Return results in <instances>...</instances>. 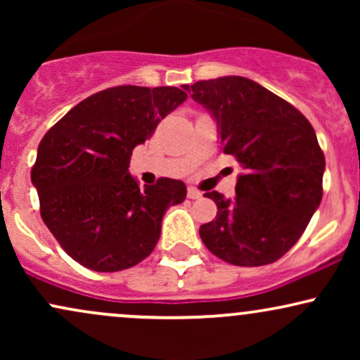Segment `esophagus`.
Returning a JSON list of instances; mask_svg holds the SVG:
<instances>
[{
  "mask_svg": "<svg viewBox=\"0 0 360 360\" xmlns=\"http://www.w3.org/2000/svg\"><path fill=\"white\" fill-rule=\"evenodd\" d=\"M188 198L189 200H201V198H203V193L201 191H198L196 188H188Z\"/></svg>",
  "mask_w": 360,
  "mask_h": 360,
  "instance_id": "34e87169",
  "label": "esophagus"
}]
</instances>
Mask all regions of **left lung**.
Masks as SVG:
<instances>
[{"label": "left lung", "mask_w": 360, "mask_h": 360, "mask_svg": "<svg viewBox=\"0 0 360 360\" xmlns=\"http://www.w3.org/2000/svg\"><path fill=\"white\" fill-rule=\"evenodd\" d=\"M184 89L212 113L223 152L243 167L233 200L205 194L218 213L200 226L201 240L233 266L276 262L298 242L323 196L325 155L311 123L247 77L223 76Z\"/></svg>", "instance_id": "1"}]
</instances>
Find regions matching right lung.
Here are the masks:
<instances>
[{
	"label": "right lung",
	"mask_w": 360,
	"mask_h": 360,
	"mask_svg": "<svg viewBox=\"0 0 360 360\" xmlns=\"http://www.w3.org/2000/svg\"><path fill=\"white\" fill-rule=\"evenodd\" d=\"M188 94L172 86L108 88L76 105L44 135L32 167L40 214L65 254L96 272L137 266L160 237L164 213L183 203V181L140 188L131 150Z\"/></svg>",
	"instance_id": "add662e5"
}]
</instances>
